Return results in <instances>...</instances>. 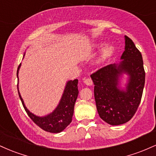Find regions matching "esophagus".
<instances>
[{
    "instance_id": "34e87169",
    "label": "esophagus",
    "mask_w": 156,
    "mask_h": 156,
    "mask_svg": "<svg viewBox=\"0 0 156 156\" xmlns=\"http://www.w3.org/2000/svg\"><path fill=\"white\" fill-rule=\"evenodd\" d=\"M84 83L86 84V85H87V86H92V79H91V78H85V79H84Z\"/></svg>"
}]
</instances>
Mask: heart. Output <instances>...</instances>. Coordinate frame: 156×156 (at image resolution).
<instances>
[{"mask_svg":"<svg viewBox=\"0 0 156 156\" xmlns=\"http://www.w3.org/2000/svg\"><path fill=\"white\" fill-rule=\"evenodd\" d=\"M105 42H99L94 45V48L95 49H99L105 46ZM117 53V48L114 44H108L104 47L101 50V53L97 59V64H101L104 62H107L108 59H110L112 56H114V54Z\"/></svg>","mask_w":156,"mask_h":156,"instance_id":"heart-1","label":"heart"}]
</instances>
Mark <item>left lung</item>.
I'll use <instances>...</instances> for the list:
<instances>
[{
	"label": "left lung",
	"mask_w": 156,
	"mask_h": 156,
	"mask_svg": "<svg viewBox=\"0 0 156 156\" xmlns=\"http://www.w3.org/2000/svg\"><path fill=\"white\" fill-rule=\"evenodd\" d=\"M119 64H109L91 75L97 110L100 117L112 125L124 124L133 117L140 104L145 81L140 51L127 36ZM124 74L129 76L128 82L122 89L120 83Z\"/></svg>",
	"instance_id": "left-lung-1"
}]
</instances>
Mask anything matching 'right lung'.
I'll use <instances>...</instances> for the list:
<instances>
[{"mask_svg":"<svg viewBox=\"0 0 156 156\" xmlns=\"http://www.w3.org/2000/svg\"><path fill=\"white\" fill-rule=\"evenodd\" d=\"M20 66L21 64L17 68V72L18 80V73ZM78 79L68 80L58 105L53 112L44 117H39L30 112L25 105L24 101L20 95L18 89V84H17V90L23 107L34 122L45 131L56 133L63 131L72 122L75 103L78 94Z\"/></svg>","mask_w":156,"mask_h":156,"instance_id":"add662e5","label":"right lung"}]
</instances>
